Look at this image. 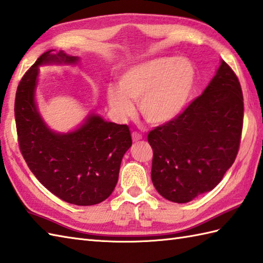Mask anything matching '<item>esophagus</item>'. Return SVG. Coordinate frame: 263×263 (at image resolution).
<instances>
[{"mask_svg": "<svg viewBox=\"0 0 263 263\" xmlns=\"http://www.w3.org/2000/svg\"><path fill=\"white\" fill-rule=\"evenodd\" d=\"M132 138H133V141H134V142H137V141H139V139H142V138H143V136H142V134H141V133H138V132H133V134H132Z\"/></svg>", "mask_w": 263, "mask_h": 263, "instance_id": "34e87169", "label": "esophagus"}]
</instances>
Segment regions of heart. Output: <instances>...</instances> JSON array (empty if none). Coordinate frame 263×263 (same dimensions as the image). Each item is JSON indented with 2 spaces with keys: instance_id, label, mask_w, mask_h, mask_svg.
Masks as SVG:
<instances>
[{
  "instance_id": "heart-1",
  "label": "heart",
  "mask_w": 263,
  "mask_h": 263,
  "mask_svg": "<svg viewBox=\"0 0 263 263\" xmlns=\"http://www.w3.org/2000/svg\"><path fill=\"white\" fill-rule=\"evenodd\" d=\"M195 68L185 60L161 57L134 65L121 75L119 87L109 86L107 99L112 111L130 117L139 103L144 119L152 125L174 120L183 111L195 86Z\"/></svg>"
}]
</instances>
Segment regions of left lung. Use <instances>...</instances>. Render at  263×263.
<instances>
[{
    "instance_id": "1",
    "label": "left lung",
    "mask_w": 263,
    "mask_h": 263,
    "mask_svg": "<svg viewBox=\"0 0 263 263\" xmlns=\"http://www.w3.org/2000/svg\"><path fill=\"white\" fill-rule=\"evenodd\" d=\"M243 114L241 84L221 61L202 95L176 119L148 133L153 148L151 178L157 192L184 203L213 190L236 159Z\"/></svg>"
}]
</instances>
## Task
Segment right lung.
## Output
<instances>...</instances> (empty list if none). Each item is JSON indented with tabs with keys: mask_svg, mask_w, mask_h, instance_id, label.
Wrapping results in <instances>:
<instances>
[{
	"mask_svg": "<svg viewBox=\"0 0 263 263\" xmlns=\"http://www.w3.org/2000/svg\"><path fill=\"white\" fill-rule=\"evenodd\" d=\"M44 52L17 85L14 117L17 143L27 165L39 182L62 200L91 206L106 200L118 181L122 156L132 146L127 125L91 116L72 133L48 129L34 104L38 66L48 63H77L64 51Z\"/></svg>",
	"mask_w": 263,
	"mask_h": 263,
	"instance_id": "right-lung-1",
	"label": "right lung"
}]
</instances>
